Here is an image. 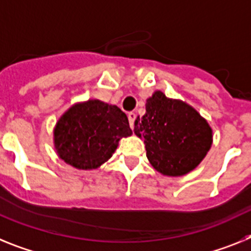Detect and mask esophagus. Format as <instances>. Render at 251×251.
I'll use <instances>...</instances> for the list:
<instances>
[{"label": "esophagus", "instance_id": "esophagus-1", "mask_svg": "<svg viewBox=\"0 0 251 251\" xmlns=\"http://www.w3.org/2000/svg\"><path fill=\"white\" fill-rule=\"evenodd\" d=\"M127 119H128V124H130V127L134 128L135 119H136V113L130 112V113H128V115H127Z\"/></svg>", "mask_w": 251, "mask_h": 251}]
</instances>
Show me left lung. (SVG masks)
Returning a JSON list of instances; mask_svg holds the SVG:
<instances>
[{
	"label": "left lung",
	"mask_w": 251,
	"mask_h": 251,
	"mask_svg": "<svg viewBox=\"0 0 251 251\" xmlns=\"http://www.w3.org/2000/svg\"><path fill=\"white\" fill-rule=\"evenodd\" d=\"M138 116L134 132L143 139L152 168L168 177H182L203 160L213 141L207 120L182 100L155 91Z\"/></svg>",
	"instance_id": "left-lung-1"
}]
</instances>
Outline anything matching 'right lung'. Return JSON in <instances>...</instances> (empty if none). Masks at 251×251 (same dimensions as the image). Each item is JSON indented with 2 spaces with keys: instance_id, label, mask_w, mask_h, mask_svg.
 I'll use <instances>...</instances> for the list:
<instances>
[{
  "instance_id": "right-lung-1",
  "label": "right lung",
  "mask_w": 251,
  "mask_h": 251,
  "mask_svg": "<svg viewBox=\"0 0 251 251\" xmlns=\"http://www.w3.org/2000/svg\"><path fill=\"white\" fill-rule=\"evenodd\" d=\"M132 134L127 116L115 104L100 100L77 102L54 126V148L63 162L82 171L101 167L119 141Z\"/></svg>"
}]
</instances>
